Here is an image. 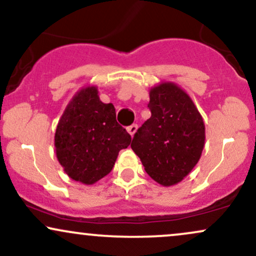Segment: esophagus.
<instances>
[{"label": "esophagus", "instance_id": "34e87169", "mask_svg": "<svg viewBox=\"0 0 256 256\" xmlns=\"http://www.w3.org/2000/svg\"><path fill=\"white\" fill-rule=\"evenodd\" d=\"M137 128H138V126L136 124H132L131 126H128V132L131 134L132 137H134V134H136Z\"/></svg>", "mask_w": 256, "mask_h": 256}]
</instances>
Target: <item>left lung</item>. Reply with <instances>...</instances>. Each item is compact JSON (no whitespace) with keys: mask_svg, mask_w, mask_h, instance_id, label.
<instances>
[{"mask_svg":"<svg viewBox=\"0 0 256 256\" xmlns=\"http://www.w3.org/2000/svg\"><path fill=\"white\" fill-rule=\"evenodd\" d=\"M149 98L152 116L137 130L131 148L150 178L172 186L198 162L204 146V122L189 94L173 82L154 85Z\"/></svg>","mask_w":256,"mask_h":256,"instance_id":"1","label":"left lung"}]
</instances>
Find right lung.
Instances as JSON below:
<instances>
[{"label":"right lung","mask_w":256,"mask_h":256,"mask_svg":"<svg viewBox=\"0 0 256 256\" xmlns=\"http://www.w3.org/2000/svg\"><path fill=\"white\" fill-rule=\"evenodd\" d=\"M131 136L116 122V108L100 100L96 85L74 94L64 108L55 131L58 161L73 180L92 185L113 168Z\"/></svg>","instance_id":"add662e5"}]
</instances>
